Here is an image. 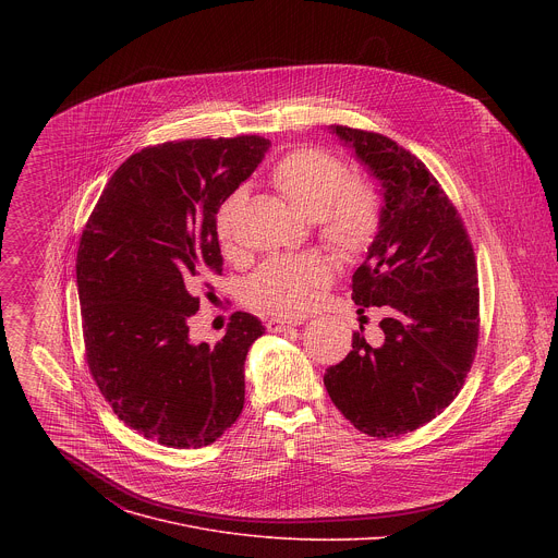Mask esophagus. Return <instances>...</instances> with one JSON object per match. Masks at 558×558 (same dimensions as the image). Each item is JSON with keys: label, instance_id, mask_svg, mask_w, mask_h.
Segmentation results:
<instances>
[{"label": "esophagus", "instance_id": "esophagus-1", "mask_svg": "<svg viewBox=\"0 0 558 558\" xmlns=\"http://www.w3.org/2000/svg\"><path fill=\"white\" fill-rule=\"evenodd\" d=\"M303 319H286V318H268L266 319V328L272 330V332H281L286 328H294V326H301Z\"/></svg>", "mask_w": 558, "mask_h": 558}]
</instances>
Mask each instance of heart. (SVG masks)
<instances>
[{
    "label": "heart",
    "instance_id": "b5f03b06",
    "mask_svg": "<svg viewBox=\"0 0 558 558\" xmlns=\"http://www.w3.org/2000/svg\"><path fill=\"white\" fill-rule=\"evenodd\" d=\"M275 189L307 219L318 239L343 259L363 255L378 236L383 221L380 186L324 148H296L275 162ZM246 191L234 189L215 213V236L223 251L236 244L239 215ZM332 266L318 253L279 255L262 262L244 281V301L262 312L294 316L310 310L330 281Z\"/></svg>",
    "mask_w": 558,
    "mask_h": 558
}]
</instances>
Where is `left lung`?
<instances>
[{
	"mask_svg": "<svg viewBox=\"0 0 558 558\" xmlns=\"http://www.w3.org/2000/svg\"><path fill=\"white\" fill-rule=\"evenodd\" d=\"M330 129L383 184L380 230L350 288L361 316L383 307L385 318L376 341L361 324L324 387L356 429L389 438L429 423L464 387L477 352V259L458 208L421 160L380 133Z\"/></svg>",
	"mask_w": 558,
	"mask_h": 558,
	"instance_id": "1",
	"label": "left lung"
}]
</instances>
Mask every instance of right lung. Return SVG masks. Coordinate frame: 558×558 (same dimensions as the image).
Segmentation results:
<instances>
[{
	"mask_svg": "<svg viewBox=\"0 0 558 558\" xmlns=\"http://www.w3.org/2000/svg\"><path fill=\"white\" fill-rule=\"evenodd\" d=\"M268 148L257 135L148 146L116 169L81 234L89 374L120 421L165 447L213 445L242 412L262 322L232 314L215 345L193 343L189 322L223 272L215 213Z\"/></svg>",
	"mask_w": 558,
	"mask_h": 558,
	"instance_id": "add662e5",
	"label": "right lung"
}]
</instances>
